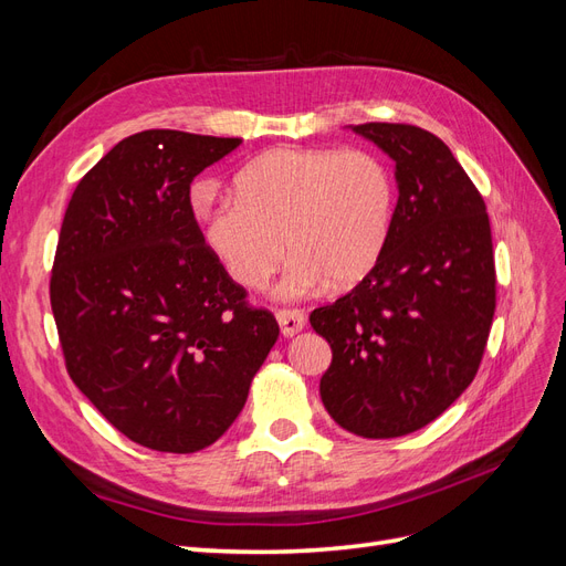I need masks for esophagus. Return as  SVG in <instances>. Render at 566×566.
Listing matches in <instances>:
<instances>
[{
  "label": "esophagus",
  "instance_id": "1",
  "mask_svg": "<svg viewBox=\"0 0 566 566\" xmlns=\"http://www.w3.org/2000/svg\"><path fill=\"white\" fill-rule=\"evenodd\" d=\"M276 321H279V325H281L283 337L297 335V333L304 328V323H306L304 312H300V310H279V312H276Z\"/></svg>",
  "mask_w": 566,
  "mask_h": 566
}]
</instances>
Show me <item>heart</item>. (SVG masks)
Masks as SVG:
<instances>
[{
    "mask_svg": "<svg viewBox=\"0 0 566 566\" xmlns=\"http://www.w3.org/2000/svg\"><path fill=\"white\" fill-rule=\"evenodd\" d=\"M397 208L387 165L366 150L276 148L235 177L202 214L205 243L229 276L260 290L287 252L281 293L310 295L328 283L347 290L378 264Z\"/></svg>",
    "mask_w": 566,
    "mask_h": 566,
    "instance_id": "heart-1",
    "label": "heart"
}]
</instances>
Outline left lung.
<instances>
[{"mask_svg": "<svg viewBox=\"0 0 566 566\" xmlns=\"http://www.w3.org/2000/svg\"><path fill=\"white\" fill-rule=\"evenodd\" d=\"M397 163L399 200L378 264L352 293L312 312L328 339L321 399L366 439L437 420L482 364L495 312V266L484 198L432 132L354 125Z\"/></svg>", "mask_w": 566, "mask_h": 566, "instance_id": "left-lung-1", "label": "left lung"}]
</instances>
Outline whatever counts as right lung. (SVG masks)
Here are the masks:
<instances>
[{
    "label": "right lung",
    "instance_id": "1",
    "mask_svg": "<svg viewBox=\"0 0 566 566\" xmlns=\"http://www.w3.org/2000/svg\"><path fill=\"white\" fill-rule=\"evenodd\" d=\"M241 144L132 134L82 177L63 217L49 295L65 368L115 430L153 451L214 443L279 339L191 208L193 179Z\"/></svg>",
    "mask_w": 566,
    "mask_h": 566
}]
</instances>
